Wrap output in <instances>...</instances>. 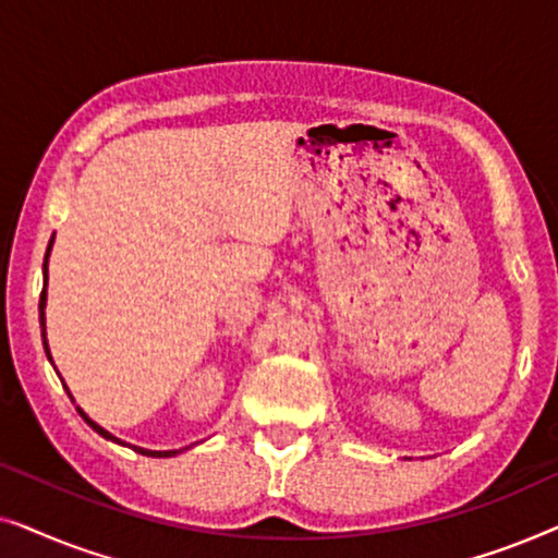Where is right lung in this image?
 <instances>
[{"label":"right lung","mask_w":558,"mask_h":558,"mask_svg":"<svg viewBox=\"0 0 558 558\" xmlns=\"http://www.w3.org/2000/svg\"><path fill=\"white\" fill-rule=\"evenodd\" d=\"M50 251H52V239H50V246H48V254H45V262H43V294H40V325H43V345H45V355H48V361L52 363V355H50V348H48V332H45V304H48V258H50ZM56 365V363H52ZM68 396H71V391H68ZM73 399V396H71ZM78 409V414L83 416V422H86L90 429L94 432H98L101 434L104 439H111V441H117V445H126V441H121L119 437H113L111 432H106L104 426H98L94 418H90L86 411H83L81 407H75ZM126 447H132L134 452H140V454H147V457H174V454H180V452H185V449H190V447H182V449H144V447H136V445H126Z\"/></svg>","instance_id":"right-lung-1"}]
</instances>
